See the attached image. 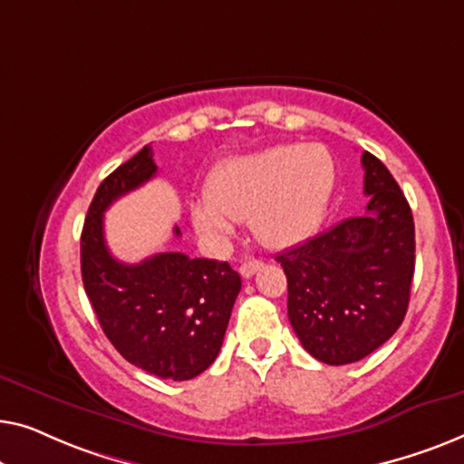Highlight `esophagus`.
<instances>
[{
  "label": "esophagus",
  "mask_w": 464,
  "mask_h": 464,
  "mask_svg": "<svg viewBox=\"0 0 464 464\" xmlns=\"http://www.w3.org/2000/svg\"><path fill=\"white\" fill-rule=\"evenodd\" d=\"M260 266H263V260H258V258H250V260H246L244 265L239 266V273H241V277H252L254 273H256Z\"/></svg>",
  "instance_id": "esophagus-1"
}]
</instances>
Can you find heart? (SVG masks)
<instances>
[{"label": "heart", "instance_id": "b5f03b06", "mask_svg": "<svg viewBox=\"0 0 464 464\" xmlns=\"http://www.w3.org/2000/svg\"><path fill=\"white\" fill-rule=\"evenodd\" d=\"M334 187V161L319 145H279L227 160L206 180V198L191 206L201 235L227 239L233 220H250L260 244L290 247L322 223Z\"/></svg>", "mask_w": 464, "mask_h": 464}]
</instances>
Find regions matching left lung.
I'll use <instances>...</instances> for the list:
<instances>
[{"label": "left lung", "instance_id": "obj_1", "mask_svg": "<svg viewBox=\"0 0 464 464\" xmlns=\"http://www.w3.org/2000/svg\"><path fill=\"white\" fill-rule=\"evenodd\" d=\"M360 217L282 252L288 317L315 360L344 365L389 341L406 317L414 277V220L400 185L363 151Z\"/></svg>", "mask_w": 464, "mask_h": 464}]
</instances>
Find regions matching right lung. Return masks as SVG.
<instances>
[{"label": "right lung", "instance_id": "obj_1", "mask_svg": "<svg viewBox=\"0 0 464 464\" xmlns=\"http://www.w3.org/2000/svg\"><path fill=\"white\" fill-rule=\"evenodd\" d=\"M155 172L147 145L96 188L82 231V279L102 332L123 360L160 378L188 381L217 360L241 277L229 263L182 252L153 254L139 265L111 256L104 210Z\"/></svg>", "mask_w": 464, "mask_h": 464}]
</instances>
